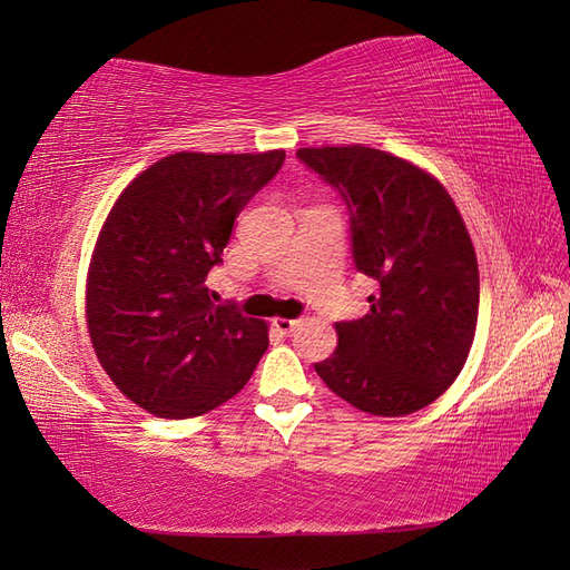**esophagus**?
<instances>
[{"instance_id":"1","label":"esophagus","mask_w":570,"mask_h":570,"mask_svg":"<svg viewBox=\"0 0 570 570\" xmlns=\"http://www.w3.org/2000/svg\"><path fill=\"white\" fill-rule=\"evenodd\" d=\"M299 323H302L299 318H275V321H273V327H275V331H281L283 335H289Z\"/></svg>"}]
</instances>
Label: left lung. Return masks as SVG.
<instances>
[{
    "instance_id": "obj_1",
    "label": "left lung",
    "mask_w": 570,
    "mask_h": 570,
    "mask_svg": "<svg viewBox=\"0 0 570 570\" xmlns=\"http://www.w3.org/2000/svg\"><path fill=\"white\" fill-rule=\"evenodd\" d=\"M297 157L347 202L354 266L375 281L371 312L335 323L337 350L316 373L373 416L433 404L461 373L478 323V262L456 204L423 168L381 149L304 147Z\"/></svg>"
}]
</instances>
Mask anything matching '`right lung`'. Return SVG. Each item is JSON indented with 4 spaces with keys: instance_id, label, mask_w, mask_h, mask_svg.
Here are the masks:
<instances>
[{
    "instance_id": "1",
    "label": "right lung",
    "mask_w": 570,
    "mask_h": 570,
    "mask_svg": "<svg viewBox=\"0 0 570 570\" xmlns=\"http://www.w3.org/2000/svg\"><path fill=\"white\" fill-rule=\"evenodd\" d=\"M285 161L176 151L137 176L109 212L88 273V331L101 368L130 402L193 419L247 385L268 325L214 304L206 275L233 223Z\"/></svg>"
}]
</instances>
